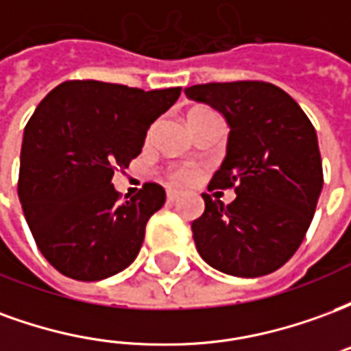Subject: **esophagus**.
<instances>
[{
    "instance_id": "1",
    "label": "esophagus",
    "mask_w": 351,
    "mask_h": 351,
    "mask_svg": "<svg viewBox=\"0 0 351 351\" xmlns=\"http://www.w3.org/2000/svg\"><path fill=\"white\" fill-rule=\"evenodd\" d=\"M178 197H180V193H178V191H176V190H167V201H169V203H175V201Z\"/></svg>"
}]
</instances>
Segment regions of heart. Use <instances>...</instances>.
Wrapping results in <instances>:
<instances>
[{
    "label": "heart",
    "instance_id": "obj_1",
    "mask_svg": "<svg viewBox=\"0 0 351 351\" xmlns=\"http://www.w3.org/2000/svg\"><path fill=\"white\" fill-rule=\"evenodd\" d=\"M205 112H210V110H193V112H190V118H193V116H199V114H205ZM190 118H188V120H190ZM169 178H171V180L176 184H191L193 180H195V178H197V171H195V169L182 165V167L171 169Z\"/></svg>",
    "mask_w": 351,
    "mask_h": 351
}]
</instances>
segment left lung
<instances>
[{
    "label": "left lung",
    "instance_id": "left-lung-1",
    "mask_svg": "<svg viewBox=\"0 0 351 351\" xmlns=\"http://www.w3.org/2000/svg\"><path fill=\"white\" fill-rule=\"evenodd\" d=\"M184 93L226 118L228 154L208 191L237 193L228 206L203 193L205 213L191 223L199 256L231 276L276 271L301 246L324 188L314 125L271 82H210Z\"/></svg>",
    "mask_w": 351,
    "mask_h": 351
}]
</instances>
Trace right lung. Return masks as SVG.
I'll return each mask as SVG.
<instances>
[{"instance_id":"1","label":"right lung","mask_w":351,"mask_h":351,"mask_svg":"<svg viewBox=\"0 0 351 351\" xmlns=\"http://www.w3.org/2000/svg\"><path fill=\"white\" fill-rule=\"evenodd\" d=\"M180 90L67 80L35 108L22 138L19 197L35 243L56 271L95 282L135 261L165 190L146 182L120 203L110 180L141 154L150 123Z\"/></svg>"}]
</instances>
